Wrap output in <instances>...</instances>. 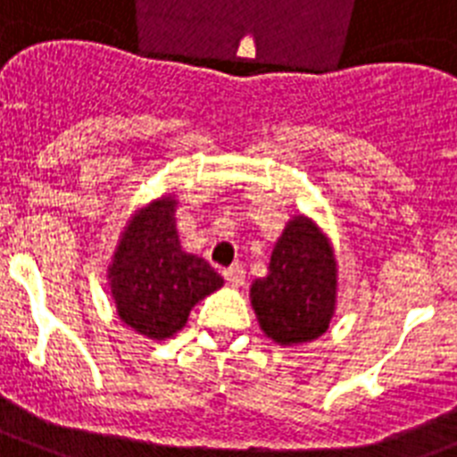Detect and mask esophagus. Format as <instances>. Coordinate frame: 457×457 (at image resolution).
<instances>
[{"label":"esophagus","mask_w":457,"mask_h":457,"mask_svg":"<svg viewBox=\"0 0 457 457\" xmlns=\"http://www.w3.org/2000/svg\"><path fill=\"white\" fill-rule=\"evenodd\" d=\"M222 276H225V281H228L232 287H241L244 286V281H246V271H244V267H239V264H235V267H229V270L222 271Z\"/></svg>","instance_id":"34e87169"}]
</instances>
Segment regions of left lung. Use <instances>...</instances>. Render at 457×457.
<instances>
[{"label":"left lung","mask_w":457,"mask_h":457,"mask_svg":"<svg viewBox=\"0 0 457 457\" xmlns=\"http://www.w3.org/2000/svg\"><path fill=\"white\" fill-rule=\"evenodd\" d=\"M262 332L281 346H300L328 332L337 309V258L312 218L295 216L271 251L270 271L251 286Z\"/></svg>","instance_id":"left-lung-1"}]
</instances>
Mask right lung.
Listing matches in <instances>:
<instances>
[{
	"label": "right lung",
	"mask_w": 457,
	"mask_h": 457,
	"mask_svg": "<svg viewBox=\"0 0 457 457\" xmlns=\"http://www.w3.org/2000/svg\"><path fill=\"white\" fill-rule=\"evenodd\" d=\"M176 204L174 195H162L134 211L106 274L122 323L153 341L174 337L193 306L222 287L206 260L181 248Z\"/></svg>",
	"instance_id": "obj_1"
}]
</instances>
